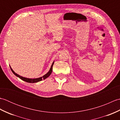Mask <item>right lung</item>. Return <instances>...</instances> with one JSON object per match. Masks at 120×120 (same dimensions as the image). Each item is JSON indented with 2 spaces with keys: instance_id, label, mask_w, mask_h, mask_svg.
Listing matches in <instances>:
<instances>
[{
  "instance_id": "1",
  "label": "right lung",
  "mask_w": 120,
  "mask_h": 120,
  "mask_svg": "<svg viewBox=\"0 0 120 120\" xmlns=\"http://www.w3.org/2000/svg\"><path fill=\"white\" fill-rule=\"evenodd\" d=\"M54 64V61H53L52 63V66H51V67L50 68V70L49 71H48V72L45 74L44 76H43L42 77H41L39 78H26V77H22V76H21L19 75V74H17L16 73H15L14 71L12 70V68H11V66H10V68H11V70L12 71V72H13V73L14 74L17 76V77H19L20 79H21L23 81H26V82H29V83H35V82H39V81H41L43 79H45L46 78H47V77H49V76L52 73V67H53V65Z\"/></svg>"
}]
</instances>
